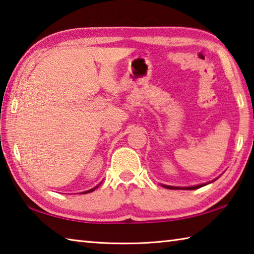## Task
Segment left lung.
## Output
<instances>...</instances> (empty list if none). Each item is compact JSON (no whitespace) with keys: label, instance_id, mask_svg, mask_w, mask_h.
<instances>
[{"label":"left lung","instance_id":"1","mask_svg":"<svg viewBox=\"0 0 254 254\" xmlns=\"http://www.w3.org/2000/svg\"><path fill=\"white\" fill-rule=\"evenodd\" d=\"M205 186V184H201V185H197V186H192V187H182V189H186V190H192V189H198L200 187ZM163 187L168 188V189H180V187H173V186H165L163 185Z\"/></svg>","mask_w":254,"mask_h":254}]
</instances>
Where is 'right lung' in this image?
I'll use <instances>...</instances> for the list:
<instances>
[{"label": "right lung", "instance_id": "add662e5", "mask_svg": "<svg viewBox=\"0 0 254 254\" xmlns=\"http://www.w3.org/2000/svg\"><path fill=\"white\" fill-rule=\"evenodd\" d=\"M98 186H96V187H94V188H92V189H89V190H86V191H84L83 192V194H87V192H92V191H94V190H95V189L97 188Z\"/></svg>", "mask_w": 254, "mask_h": 254}]
</instances>
